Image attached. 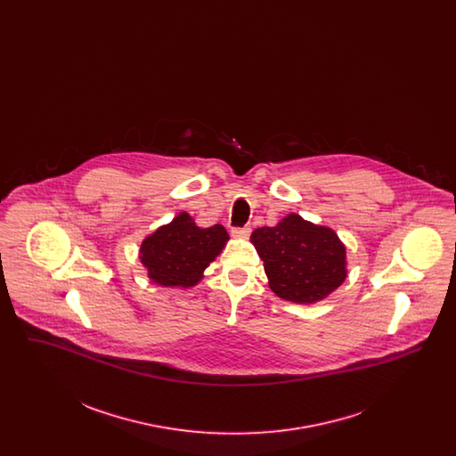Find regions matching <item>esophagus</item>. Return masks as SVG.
<instances>
[{"label":"esophagus","mask_w":456,"mask_h":456,"mask_svg":"<svg viewBox=\"0 0 456 456\" xmlns=\"http://www.w3.org/2000/svg\"><path fill=\"white\" fill-rule=\"evenodd\" d=\"M232 234L238 236V238H249L251 229H249V227H234V229H232Z\"/></svg>","instance_id":"1"}]
</instances>
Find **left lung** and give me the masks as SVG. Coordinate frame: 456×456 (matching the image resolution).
Returning <instances> with one entry per match:
<instances>
[{
	"label": "left lung",
	"instance_id": "8db88e82",
	"mask_svg": "<svg viewBox=\"0 0 456 456\" xmlns=\"http://www.w3.org/2000/svg\"><path fill=\"white\" fill-rule=\"evenodd\" d=\"M270 289L285 301L318 303L347 277L346 246L323 225L289 214L275 227L253 231Z\"/></svg>",
	"mask_w": 456,
	"mask_h": 456
}]
</instances>
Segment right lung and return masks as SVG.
Here are the masks:
<instances>
[{
    "label": "right lung",
    "instance_id": "1",
    "mask_svg": "<svg viewBox=\"0 0 456 456\" xmlns=\"http://www.w3.org/2000/svg\"><path fill=\"white\" fill-rule=\"evenodd\" d=\"M227 240L229 234L220 224L201 229L191 216L181 212L171 224L145 238L140 260L152 282L164 287H193Z\"/></svg>",
    "mask_w": 456,
    "mask_h": 456
}]
</instances>
